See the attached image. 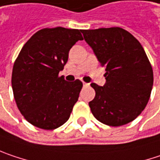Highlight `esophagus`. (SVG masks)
Masks as SVG:
<instances>
[{
  "label": "esophagus",
  "mask_w": 160,
  "mask_h": 160,
  "mask_svg": "<svg viewBox=\"0 0 160 160\" xmlns=\"http://www.w3.org/2000/svg\"><path fill=\"white\" fill-rule=\"evenodd\" d=\"M83 85H84V86H88L89 84H87V83H86V82H83Z\"/></svg>",
  "instance_id": "34e87169"
}]
</instances>
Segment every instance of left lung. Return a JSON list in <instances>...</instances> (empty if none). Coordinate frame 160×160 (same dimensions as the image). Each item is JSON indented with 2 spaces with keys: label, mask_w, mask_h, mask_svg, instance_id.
<instances>
[{
  "label": "left lung",
  "mask_w": 160,
  "mask_h": 160,
  "mask_svg": "<svg viewBox=\"0 0 160 160\" xmlns=\"http://www.w3.org/2000/svg\"><path fill=\"white\" fill-rule=\"evenodd\" d=\"M97 60L106 67V84L92 83V114L101 123L118 127L136 119L146 108L153 86V70L140 42L119 27L81 30Z\"/></svg>",
  "instance_id": "left-lung-1"
}]
</instances>
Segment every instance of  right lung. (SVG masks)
Wrapping results in <instances>:
<instances>
[{
  "mask_svg": "<svg viewBox=\"0 0 160 160\" xmlns=\"http://www.w3.org/2000/svg\"><path fill=\"white\" fill-rule=\"evenodd\" d=\"M81 30L44 28L23 45L13 64L12 86L21 114L30 124L52 130L70 118L83 87L80 80L67 82L60 71Z\"/></svg>",
  "mask_w": 160,
  "mask_h": 160,
  "instance_id": "right-lung-1",
  "label": "right lung"
}]
</instances>
